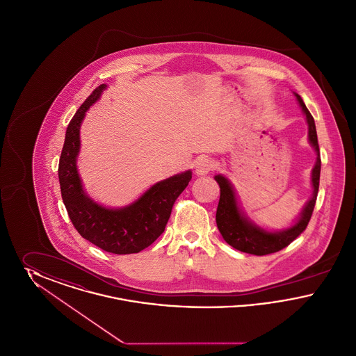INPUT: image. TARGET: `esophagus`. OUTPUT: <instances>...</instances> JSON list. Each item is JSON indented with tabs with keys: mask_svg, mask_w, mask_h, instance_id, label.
<instances>
[{
	"mask_svg": "<svg viewBox=\"0 0 356 356\" xmlns=\"http://www.w3.org/2000/svg\"><path fill=\"white\" fill-rule=\"evenodd\" d=\"M213 168H215V161H213L212 159H209V157H202L200 160H197L195 170H196L197 175H202V176H203V175L209 173Z\"/></svg>",
	"mask_w": 356,
	"mask_h": 356,
	"instance_id": "esophagus-1",
	"label": "esophagus"
}]
</instances>
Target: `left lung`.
Segmentation results:
<instances>
[{
	"mask_svg": "<svg viewBox=\"0 0 356 356\" xmlns=\"http://www.w3.org/2000/svg\"><path fill=\"white\" fill-rule=\"evenodd\" d=\"M293 95L305 115V121L308 125V143L316 153V161L311 170L312 195L307 200L299 216L291 222V225H288L287 228H283V229H268L256 224L241 209V205L237 199L236 191L234 188V184L231 183V180L221 173L215 175V180L220 186V200L216 211L218 228L220 231L222 238L229 245L245 254L263 256V254H273L286 248L288 244H291L305 231L315 207L318 191H319L321 165H322L316 127H315L314 118L311 116L309 111L305 106L303 99L295 92Z\"/></svg>",
	"mask_w": 356,
	"mask_h": 356,
	"instance_id": "1",
	"label": "left lung"
}]
</instances>
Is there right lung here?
I'll list each match as a JSON object with an SVG mask.
<instances>
[{"label":"right lung","mask_w":356,"mask_h":356,"mask_svg":"<svg viewBox=\"0 0 356 356\" xmlns=\"http://www.w3.org/2000/svg\"><path fill=\"white\" fill-rule=\"evenodd\" d=\"M106 88V84L96 88L69 122L58 164L61 196L74 228L88 241L111 254H137L164 232L173 203L191 181L192 170L154 183L124 207H105L93 200L85 192L77 168L80 128L86 112L100 100Z\"/></svg>","instance_id":"right-lung-1"}]
</instances>
